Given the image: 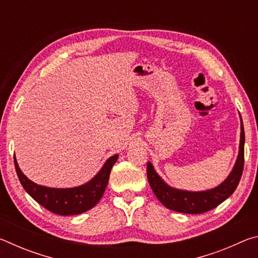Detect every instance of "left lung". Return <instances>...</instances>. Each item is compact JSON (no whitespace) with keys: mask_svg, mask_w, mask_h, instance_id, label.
Segmentation results:
<instances>
[{"mask_svg":"<svg viewBox=\"0 0 258 258\" xmlns=\"http://www.w3.org/2000/svg\"><path fill=\"white\" fill-rule=\"evenodd\" d=\"M241 120V118H240ZM244 163V131L241 120V133H240L239 154L234 167L224 182L211 190L191 192L178 190L166 184L155 171L149 161L147 165V177L152 191L159 202L168 209L185 214H202L217 207L225 199H228L237 189L242 175Z\"/></svg>","mask_w":258,"mask_h":258,"instance_id":"8db88e82","label":"left lung"}]
</instances>
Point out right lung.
<instances>
[{
	"instance_id": "1",
	"label": "right lung",
	"mask_w": 258,
	"mask_h": 258,
	"mask_svg": "<svg viewBox=\"0 0 258 258\" xmlns=\"http://www.w3.org/2000/svg\"><path fill=\"white\" fill-rule=\"evenodd\" d=\"M117 158L118 155L111 156L97 175L85 184L69 189H55L36 184L28 180V177L21 172L14 156L17 175L26 192L47 211L63 216L82 214L93 208L99 203L106 190L110 171Z\"/></svg>"
}]
</instances>
